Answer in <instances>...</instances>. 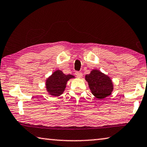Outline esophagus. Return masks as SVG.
<instances>
[{
  "instance_id": "1",
  "label": "esophagus",
  "mask_w": 147,
  "mask_h": 147,
  "mask_svg": "<svg viewBox=\"0 0 147 147\" xmlns=\"http://www.w3.org/2000/svg\"><path fill=\"white\" fill-rule=\"evenodd\" d=\"M76 77L78 78H82V76H83V74L82 73H81L80 72H76V73H75Z\"/></svg>"
}]
</instances>
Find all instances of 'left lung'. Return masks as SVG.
I'll return each instance as SVG.
<instances>
[{
	"label": "left lung",
	"mask_w": 147,
	"mask_h": 147,
	"mask_svg": "<svg viewBox=\"0 0 147 147\" xmlns=\"http://www.w3.org/2000/svg\"><path fill=\"white\" fill-rule=\"evenodd\" d=\"M92 94L99 99H104L110 96L114 90L111 78L98 69H93L89 74L85 76Z\"/></svg>",
	"instance_id": "left-lung-1"
}]
</instances>
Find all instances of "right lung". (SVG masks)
<instances>
[{
	"label": "right lung",
	"instance_id": "add662e5",
	"mask_svg": "<svg viewBox=\"0 0 147 147\" xmlns=\"http://www.w3.org/2000/svg\"><path fill=\"white\" fill-rule=\"evenodd\" d=\"M74 78L72 74H65L61 70H56L46 80V90L53 97L59 96L63 94L67 82Z\"/></svg>",
	"mask_w": 147,
	"mask_h": 147
}]
</instances>
